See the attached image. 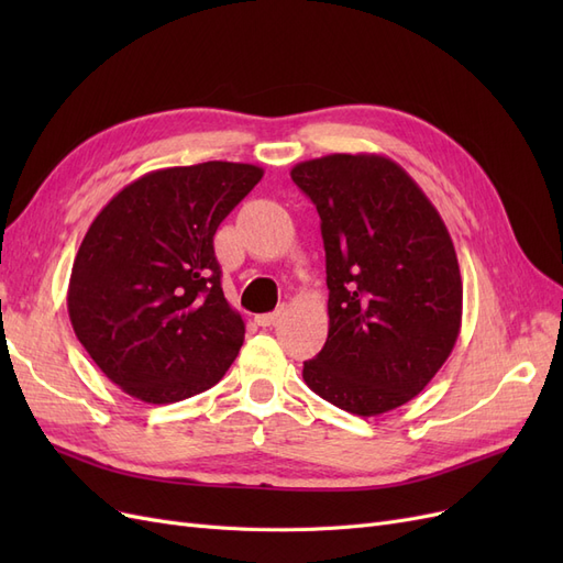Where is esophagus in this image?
I'll return each mask as SVG.
<instances>
[{
	"label": "esophagus",
	"instance_id": "34e87169",
	"mask_svg": "<svg viewBox=\"0 0 563 563\" xmlns=\"http://www.w3.org/2000/svg\"><path fill=\"white\" fill-rule=\"evenodd\" d=\"M282 319V310H277V312H267V314H258L255 317V323H258V327H275V323Z\"/></svg>",
	"mask_w": 563,
	"mask_h": 563
}]
</instances>
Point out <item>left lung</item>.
I'll use <instances>...</instances> for the list:
<instances>
[{"mask_svg": "<svg viewBox=\"0 0 563 563\" xmlns=\"http://www.w3.org/2000/svg\"><path fill=\"white\" fill-rule=\"evenodd\" d=\"M327 251L329 338L302 364L308 387L354 416H380L424 389L463 321V279L432 201L383 155L300 162Z\"/></svg>", "mask_w": 563, "mask_h": 563, "instance_id": "8db88e82", "label": "left lung"}]
</instances>
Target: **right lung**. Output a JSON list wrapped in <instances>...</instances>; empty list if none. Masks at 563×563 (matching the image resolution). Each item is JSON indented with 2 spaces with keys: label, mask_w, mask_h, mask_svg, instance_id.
<instances>
[{
  "label": "right lung",
  "mask_w": 563,
  "mask_h": 563,
  "mask_svg": "<svg viewBox=\"0 0 563 563\" xmlns=\"http://www.w3.org/2000/svg\"><path fill=\"white\" fill-rule=\"evenodd\" d=\"M263 168L203 162L126 185L84 236L67 312L96 366L133 399L174 404L213 387L240 354L213 234Z\"/></svg>",
  "instance_id": "obj_1"
}]
</instances>
